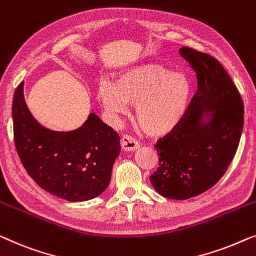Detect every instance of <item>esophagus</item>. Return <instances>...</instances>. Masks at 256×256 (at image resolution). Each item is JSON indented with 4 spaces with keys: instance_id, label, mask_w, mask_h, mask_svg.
Instances as JSON below:
<instances>
[{
    "instance_id": "obj_1",
    "label": "esophagus",
    "mask_w": 256,
    "mask_h": 256,
    "mask_svg": "<svg viewBox=\"0 0 256 256\" xmlns=\"http://www.w3.org/2000/svg\"><path fill=\"white\" fill-rule=\"evenodd\" d=\"M120 146L122 150H125V152H133V150H138L140 145L131 136H123L120 139Z\"/></svg>"
}]
</instances>
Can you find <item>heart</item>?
Here are the masks:
<instances>
[{
  "mask_svg": "<svg viewBox=\"0 0 256 256\" xmlns=\"http://www.w3.org/2000/svg\"><path fill=\"white\" fill-rule=\"evenodd\" d=\"M189 94L184 75L160 64H142L124 70L114 82H102L97 100L111 114H124L136 106V124L152 136L172 132L183 117Z\"/></svg>",
  "mask_w": 256,
  "mask_h": 256,
  "instance_id": "b5f03b06",
  "label": "heart"
}]
</instances>
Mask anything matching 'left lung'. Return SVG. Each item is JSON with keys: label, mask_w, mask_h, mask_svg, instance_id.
<instances>
[{"label": "left lung", "mask_w": 256, "mask_h": 256, "mask_svg": "<svg viewBox=\"0 0 256 256\" xmlns=\"http://www.w3.org/2000/svg\"><path fill=\"white\" fill-rule=\"evenodd\" d=\"M178 53L196 73L197 90L178 126L158 140L159 167L150 180L166 198L188 200L212 188L232 162L244 103L217 59L189 48Z\"/></svg>", "instance_id": "1"}]
</instances>
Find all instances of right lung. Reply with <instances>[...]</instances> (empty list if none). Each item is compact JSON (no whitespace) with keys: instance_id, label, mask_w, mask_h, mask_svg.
Returning a JSON list of instances; mask_svg holds the SVG:
<instances>
[{"instance_id":"add662e5","label":"right lung","mask_w":256,"mask_h":256,"mask_svg":"<svg viewBox=\"0 0 256 256\" xmlns=\"http://www.w3.org/2000/svg\"><path fill=\"white\" fill-rule=\"evenodd\" d=\"M14 138L28 174L46 192L70 202L100 196L109 186L120 156V136L94 112L73 131L39 124L24 98V82L12 100Z\"/></svg>"}]
</instances>
